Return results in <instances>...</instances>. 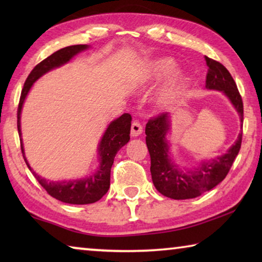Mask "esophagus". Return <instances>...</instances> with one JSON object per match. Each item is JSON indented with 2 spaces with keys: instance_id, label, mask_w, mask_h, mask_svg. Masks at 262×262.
I'll return each instance as SVG.
<instances>
[{
  "instance_id": "1",
  "label": "esophagus",
  "mask_w": 262,
  "mask_h": 262,
  "mask_svg": "<svg viewBox=\"0 0 262 262\" xmlns=\"http://www.w3.org/2000/svg\"><path fill=\"white\" fill-rule=\"evenodd\" d=\"M143 132V127H142L141 123L139 121H134L132 123V128H130V135L133 137H137L142 134Z\"/></svg>"
}]
</instances>
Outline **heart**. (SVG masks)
<instances>
[{
    "mask_svg": "<svg viewBox=\"0 0 262 262\" xmlns=\"http://www.w3.org/2000/svg\"><path fill=\"white\" fill-rule=\"evenodd\" d=\"M176 62L171 57H159V59L152 61L151 64H150L149 77L154 79L162 78L173 72L176 69ZM185 83L186 77L184 75H177L161 92V95L158 96L157 103L161 106H166L171 104L177 98V96L180 94Z\"/></svg>",
    "mask_w": 262,
    "mask_h": 262,
    "instance_id": "1",
    "label": "heart"
}]
</instances>
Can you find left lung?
<instances>
[{
    "mask_svg": "<svg viewBox=\"0 0 262 262\" xmlns=\"http://www.w3.org/2000/svg\"><path fill=\"white\" fill-rule=\"evenodd\" d=\"M206 62L208 66L206 88L222 91L228 97L239 114L243 128L244 106L236 82L229 70L219 61L206 56ZM170 114L167 112L151 118L145 126V142L151 159L150 172L152 183L164 196L174 200L196 198L214 188L227 177L241 150L243 129L232 147L224 155L203 161L192 170H180L179 166L172 162L168 152V142L165 136L170 130Z\"/></svg>",
    "mask_w": 262,
    "mask_h": 262,
    "instance_id": "obj_1",
    "label": "left lung"
}]
</instances>
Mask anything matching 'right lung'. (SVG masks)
Listing matches in <instances>:
<instances>
[{
    "label": "right lung",
    "mask_w": 262,
    "mask_h": 262,
    "mask_svg": "<svg viewBox=\"0 0 262 262\" xmlns=\"http://www.w3.org/2000/svg\"><path fill=\"white\" fill-rule=\"evenodd\" d=\"M88 47V45H74L61 48V50L53 53L52 55L46 57L40 63L35 66L24 83L19 98L18 110H17V128H18L21 154H23L26 165H28L30 171L33 173L34 178L39 181V184L45 188L46 192L51 196L55 198L59 201L70 203V205H89V203H94L100 200L107 193L110 188L111 167L113 165L115 155L123 145L127 144V142L130 139V114H122L120 118H118L117 120L112 121L108 125L107 129H106L103 137H101L98 147L100 165L94 174L88 177V178L77 180L50 181L45 178H41L40 176L35 173L24 156V148L23 142H21L20 132V112L31 86L33 85V83L39 77H41L43 74H46L52 69L67 63L77 53L86 50Z\"/></svg>",
    "instance_id": "right-lung-1"
}]
</instances>
